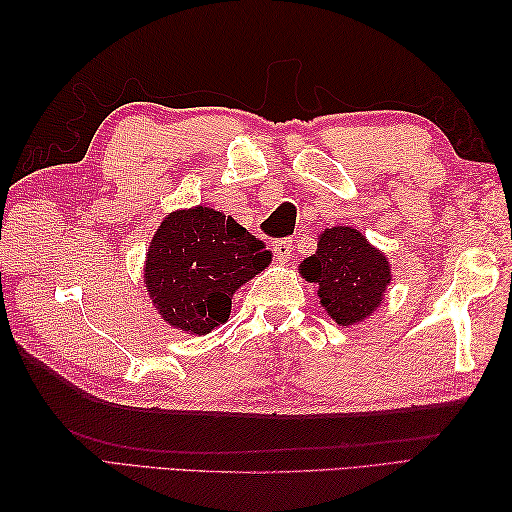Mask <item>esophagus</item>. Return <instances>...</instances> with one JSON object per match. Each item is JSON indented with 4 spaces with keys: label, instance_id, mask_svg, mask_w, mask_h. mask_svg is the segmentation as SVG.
<instances>
[{
    "label": "esophagus",
    "instance_id": "esophagus-1",
    "mask_svg": "<svg viewBox=\"0 0 512 512\" xmlns=\"http://www.w3.org/2000/svg\"><path fill=\"white\" fill-rule=\"evenodd\" d=\"M273 250H275L277 262H279V264H286L288 259L292 257V239H290V237L277 239V242H273Z\"/></svg>",
    "mask_w": 512,
    "mask_h": 512
}]
</instances>
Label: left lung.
I'll list each match as a JSON object with an SVG mask.
<instances>
[{"label": "left lung", "mask_w": 512, "mask_h": 512, "mask_svg": "<svg viewBox=\"0 0 512 512\" xmlns=\"http://www.w3.org/2000/svg\"><path fill=\"white\" fill-rule=\"evenodd\" d=\"M301 277L317 286L321 306L339 325H356L380 303L391 281L387 255L352 226L325 228L317 253L299 264Z\"/></svg>", "instance_id": "1"}]
</instances>
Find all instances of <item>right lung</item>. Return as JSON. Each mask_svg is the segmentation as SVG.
<instances>
[{"instance_id":"obj_1","label":"right lung","mask_w":512,"mask_h":512,"mask_svg":"<svg viewBox=\"0 0 512 512\" xmlns=\"http://www.w3.org/2000/svg\"><path fill=\"white\" fill-rule=\"evenodd\" d=\"M273 255L231 215L209 206L169 213L149 242L145 284L171 328L209 334L228 321L237 288Z\"/></svg>"}]
</instances>
